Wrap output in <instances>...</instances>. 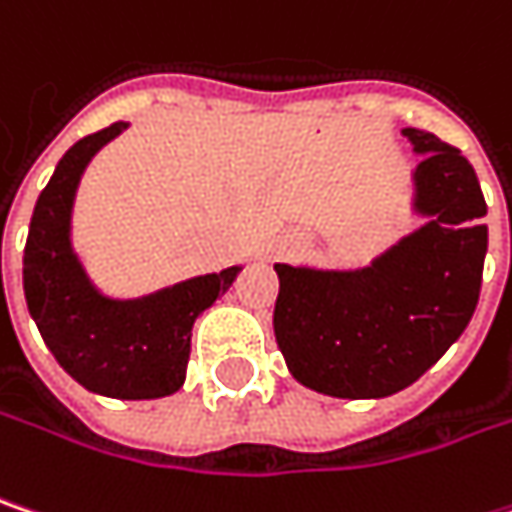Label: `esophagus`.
Returning a JSON list of instances; mask_svg holds the SVG:
<instances>
[{"label":"esophagus","instance_id":"34e87169","mask_svg":"<svg viewBox=\"0 0 512 512\" xmlns=\"http://www.w3.org/2000/svg\"><path fill=\"white\" fill-rule=\"evenodd\" d=\"M292 249H298V243H292V240H281L278 243V252L284 255V252H292Z\"/></svg>","mask_w":512,"mask_h":512}]
</instances>
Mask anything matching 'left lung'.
<instances>
[{"instance_id":"8db88e82","label":"left lung","mask_w":512,"mask_h":512,"mask_svg":"<svg viewBox=\"0 0 512 512\" xmlns=\"http://www.w3.org/2000/svg\"><path fill=\"white\" fill-rule=\"evenodd\" d=\"M420 165L411 211L423 226L359 269L275 263V339L304 388L379 400L408 388L458 342L475 313L487 202L461 150L406 127Z\"/></svg>"}]
</instances>
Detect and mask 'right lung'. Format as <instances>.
<instances>
[{
    "instance_id": "obj_1",
    "label": "right lung",
    "mask_w": 512,
    "mask_h": 512,
    "mask_svg": "<svg viewBox=\"0 0 512 512\" xmlns=\"http://www.w3.org/2000/svg\"><path fill=\"white\" fill-rule=\"evenodd\" d=\"M130 124L115 121L80 138L54 167L34 205L22 257V286L34 324L66 374L112 400H159L185 382L191 330L243 266L196 275L141 298H109L72 246L77 185L92 156Z\"/></svg>"
}]
</instances>
